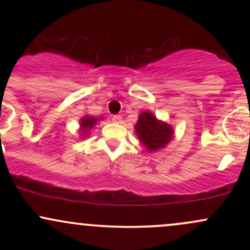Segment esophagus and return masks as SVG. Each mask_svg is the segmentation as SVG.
Wrapping results in <instances>:
<instances>
[{
    "instance_id": "1",
    "label": "esophagus",
    "mask_w": 250,
    "mask_h": 250,
    "mask_svg": "<svg viewBox=\"0 0 250 250\" xmlns=\"http://www.w3.org/2000/svg\"><path fill=\"white\" fill-rule=\"evenodd\" d=\"M111 121H113L114 123H121L122 117L120 115H114V116H111Z\"/></svg>"
}]
</instances>
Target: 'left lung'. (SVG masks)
I'll return each instance as SVG.
<instances>
[{
	"label": "left lung",
	"instance_id": "obj_1",
	"mask_svg": "<svg viewBox=\"0 0 250 250\" xmlns=\"http://www.w3.org/2000/svg\"><path fill=\"white\" fill-rule=\"evenodd\" d=\"M134 128L137 139L149 153L166 148L174 137L171 125L159 120L151 111H142Z\"/></svg>",
	"mask_w": 250,
	"mask_h": 250
}]
</instances>
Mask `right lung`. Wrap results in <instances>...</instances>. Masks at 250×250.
I'll return each instance as SVG.
<instances>
[{
  "label": "right lung",
  "mask_w": 250,
  "mask_h": 250,
  "mask_svg": "<svg viewBox=\"0 0 250 250\" xmlns=\"http://www.w3.org/2000/svg\"><path fill=\"white\" fill-rule=\"evenodd\" d=\"M103 120V117H95L91 115H84L81 117L80 120V139H84V137H88L89 134H90V129L96 125L97 122Z\"/></svg>",
  "instance_id": "obj_1"
}]
</instances>
